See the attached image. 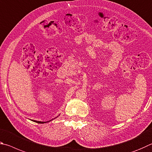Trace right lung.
Instances as JSON below:
<instances>
[{
    "label": "right lung",
    "mask_w": 152,
    "mask_h": 152,
    "mask_svg": "<svg viewBox=\"0 0 152 152\" xmlns=\"http://www.w3.org/2000/svg\"><path fill=\"white\" fill-rule=\"evenodd\" d=\"M33 121H34V122H36V123H37V124H45V123H47V122L39 121H35V120H33Z\"/></svg>",
    "instance_id": "right-lung-1"
}]
</instances>
